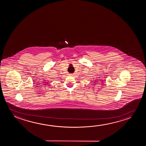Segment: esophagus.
Returning a JSON list of instances; mask_svg holds the SVG:
<instances>
[{"instance_id": "34e87169", "label": "esophagus", "mask_w": 146, "mask_h": 146, "mask_svg": "<svg viewBox=\"0 0 146 146\" xmlns=\"http://www.w3.org/2000/svg\"><path fill=\"white\" fill-rule=\"evenodd\" d=\"M73 75H74V74H71V73H70V74H69V75H70V76H73Z\"/></svg>"}]
</instances>
